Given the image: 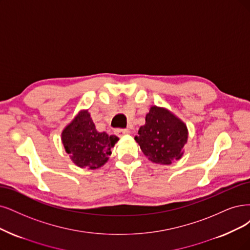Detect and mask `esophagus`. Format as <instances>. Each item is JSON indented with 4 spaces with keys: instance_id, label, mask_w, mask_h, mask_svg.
Instances as JSON below:
<instances>
[{
    "instance_id": "obj_1",
    "label": "esophagus",
    "mask_w": 250,
    "mask_h": 250,
    "mask_svg": "<svg viewBox=\"0 0 250 250\" xmlns=\"http://www.w3.org/2000/svg\"><path fill=\"white\" fill-rule=\"evenodd\" d=\"M115 135L118 136V137H123L125 135H128L130 134V131L128 130H125V128H116V130L114 131Z\"/></svg>"
}]
</instances>
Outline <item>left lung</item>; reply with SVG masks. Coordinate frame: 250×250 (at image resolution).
<instances>
[{
	"label": "left lung",
	"instance_id": "obj_1",
	"mask_svg": "<svg viewBox=\"0 0 250 250\" xmlns=\"http://www.w3.org/2000/svg\"><path fill=\"white\" fill-rule=\"evenodd\" d=\"M188 130L182 120L164 107L151 106L135 137L144 155L152 163L171 165L180 160L188 143Z\"/></svg>",
	"mask_w": 250,
	"mask_h": 250
}]
</instances>
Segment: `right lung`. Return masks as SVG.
Returning a JSON list of instances; mask_svg holds the SVG:
<instances>
[{
	"label": "right lung",
	"instance_id": "1",
	"mask_svg": "<svg viewBox=\"0 0 250 250\" xmlns=\"http://www.w3.org/2000/svg\"><path fill=\"white\" fill-rule=\"evenodd\" d=\"M118 137L98 132L87 109L80 110L62 132V143L77 167L95 170L109 160Z\"/></svg>",
	"mask_w": 250,
	"mask_h": 250
}]
</instances>
